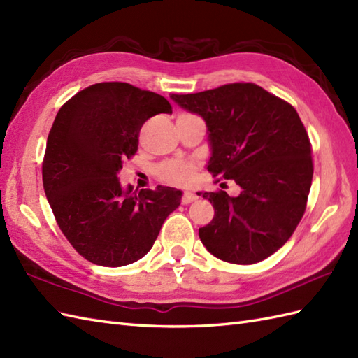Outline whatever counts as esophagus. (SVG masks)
<instances>
[{
	"label": "esophagus",
	"instance_id": "1",
	"mask_svg": "<svg viewBox=\"0 0 358 358\" xmlns=\"http://www.w3.org/2000/svg\"><path fill=\"white\" fill-rule=\"evenodd\" d=\"M195 199H198V195H196V194H194V192H190V190H186V192L182 194L181 203H182V204H189V203L195 201Z\"/></svg>",
	"mask_w": 358,
	"mask_h": 358
}]
</instances>
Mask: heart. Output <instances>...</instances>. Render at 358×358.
<instances>
[{"label":"heart","mask_w":358,"mask_h":358,"mask_svg":"<svg viewBox=\"0 0 358 358\" xmlns=\"http://www.w3.org/2000/svg\"><path fill=\"white\" fill-rule=\"evenodd\" d=\"M195 164L187 160H169L162 163L157 168V176L160 180L172 182V185H185L192 178Z\"/></svg>","instance_id":"obj_1"}]
</instances>
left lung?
Returning a JSON list of instances; mask_svg holds the SVG:
<instances>
[{
  "instance_id": "left-lung-1",
  "label": "left lung",
  "mask_w": 358,
  "mask_h": 358,
  "mask_svg": "<svg viewBox=\"0 0 358 358\" xmlns=\"http://www.w3.org/2000/svg\"><path fill=\"white\" fill-rule=\"evenodd\" d=\"M171 99L204 119L212 151L207 171L241 187L238 196L203 194L215 209L198 231L204 247L241 265L278 252L303 217L313 181L311 143L297 111L241 82Z\"/></svg>"
}]
</instances>
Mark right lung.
Masks as SVG:
<instances>
[{"label": "right lung", "instance_id": "right-lung-1", "mask_svg": "<svg viewBox=\"0 0 358 358\" xmlns=\"http://www.w3.org/2000/svg\"><path fill=\"white\" fill-rule=\"evenodd\" d=\"M172 106L160 94L124 82H102L74 94L56 114L43 162L45 196L57 226L80 256L102 267L138 261L154 245L181 190L123 189V160L138 132Z\"/></svg>", "mask_w": 358, "mask_h": 358}]
</instances>
